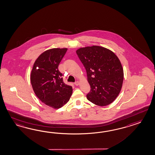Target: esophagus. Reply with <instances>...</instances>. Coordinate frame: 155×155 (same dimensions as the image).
Instances as JSON below:
<instances>
[{"label": "esophagus", "mask_w": 155, "mask_h": 155, "mask_svg": "<svg viewBox=\"0 0 155 155\" xmlns=\"http://www.w3.org/2000/svg\"><path fill=\"white\" fill-rule=\"evenodd\" d=\"M75 85H76V86H78V85H79V82L78 81H76L75 83Z\"/></svg>", "instance_id": "obj_1"}]
</instances>
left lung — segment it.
I'll use <instances>...</instances> for the list:
<instances>
[{
	"label": "left lung",
	"mask_w": 155,
	"mask_h": 155,
	"mask_svg": "<svg viewBox=\"0 0 155 155\" xmlns=\"http://www.w3.org/2000/svg\"><path fill=\"white\" fill-rule=\"evenodd\" d=\"M76 54L90 85L87 100L101 107L112 103L122 87L123 69L119 58L112 51L97 46L80 48Z\"/></svg>",
	"instance_id": "obj_1"
}]
</instances>
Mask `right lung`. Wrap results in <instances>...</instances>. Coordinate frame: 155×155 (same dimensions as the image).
Segmentation results:
<instances>
[{
    "mask_svg": "<svg viewBox=\"0 0 155 155\" xmlns=\"http://www.w3.org/2000/svg\"><path fill=\"white\" fill-rule=\"evenodd\" d=\"M67 48L46 51L37 58L31 74V82L36 96L48 106L61 108L70 99L71 86L65 84L58 66Z\"/></svg>",
    "mask_w": 155,
    "mask_h": 155,
    "instance_id": "1",
    "label": "right lung"
}]
</instances>
